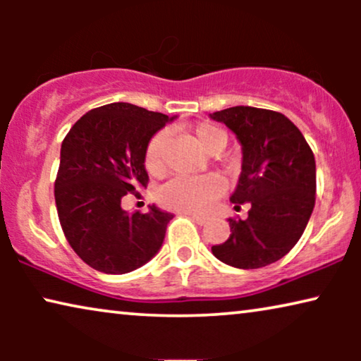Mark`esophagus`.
Segmentation results:
<instances>
[{
  "instance_id": "esophagus-1",
  "label": "esophagus",
  "mask_w": 361,
  "mask_h": 361,
  "mask_svg": "<svg viewBox=\"0 0 361 361\" xmlns=\"http://www.w3.org/2000/svg\"><path fill=\"white\" fill-rule=\"evenodd\" d=\"M187 215H189L190 219L195 221V224H199V225H205V224H207V219H205V216H199V215H190V214H187Z\"/></svg>"
}]
</instances>
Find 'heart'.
Listing matches in <instances>:
<instances>
[{
  "mask_svg": "<svg viewBox=\"0 0 361 361\" xmlns=\"http://www.w3.org/2000/svg\"><path fill=\"white\" fill-rule=\"evenodd\" d=\"M192 136L209 154H216L226 145V135L220 128L210 123H199L192 126ZM167 146V131H159L147 142L145 152L146 169L159 172L164 167ZM221 184L214 176L204 177H176L157 192V199L167 209L185 212V214H204L220 195Z\"/></svg>",
  "mask_w": 361,
  "mask_h": 361,
  "instance_id": "b5f03b06",
  "label": "heart"
}]
</instances>
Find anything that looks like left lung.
<instances>
[{
    "label": "left lung",
    "instance_id": "obj_1",
    "mask_svg": "<svg viewBox=\"0 0 361 361\" xmlns=\"http://www.w3.org/2000/svg\"><path fill=\"white\" fill-rule=\"evenodd\" d=\"M241 146V172L230 200L250 205L248 219H228L230 236L212 246L221 263L240 269L268 266L302 236L315 204V159L299 128L283 113L231 106L209 115Z\"/></svg>",
    "mask_w": 361,
    "mask_h": 361
}]
</instances>
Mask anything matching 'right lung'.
Segmentation results:
<instances>
[{
    "label": "right lung",
    "mask_w": 361,
    "mask_h": 361,
    "mask_svg": "<svg viewBox=\"0 0 361 361\" xmlns=\"http://www.w3.org/2000/svg\"><path fill=\"white\" fill-rule=\"evenodd\" d=\"M167 116L116 102L85 113L67 133L56 179L59 220L73 251L105 274L131 273L154 258L172 214L121 207L128 192L146 187L147 142Z\"/></svg>",
    "instance_id": "right-lung-1"
}]
</instances>
